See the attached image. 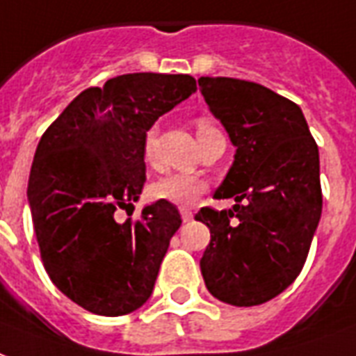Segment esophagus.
I'll return each mask as SVG.
<instances>
[{
  "instance_id": "obj_1",
  "label": "esophagus",
  "mask_w": 356,
  "mask_h": 356,
  "mask_svg": "<svg viewBox=\"0 0 356 356\" xmlns=\"http://www.w3.org/2000/svg\"><path fill=\"white\" fill-rule=\"evenodd\" d=\"M192 217H194V213H192L191 209L181 207V218H183V222H188V220H192Z\"/></svg>"
}]
</instances>
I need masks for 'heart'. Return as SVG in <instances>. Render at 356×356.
Listing matches in <instances>:
<instances>
[{"instance_id": "obj_1", "label": "heart", "mask_w": 356, "mask_h": 356, "mask_svg": "<svg viewBox=\"0 0 356 356\" xmlns=\"http://www.w3.org/2000/svg\"><path fill=\"white\" fill-rule=\"evenodd\" d=\"M196 131H198L200 143L213 136H222V131L217 126L211 124L209 120L200 118L196 122ZM156 126L147 130L143 139V154L147 162L154 158V149H156ZM205 181L196 175L188 173H165L158 177L154 183L149 186V196L156 202H168L173 205H192L196 200L204 194Z\"/></svg>"}]
</instances>
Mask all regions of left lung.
I'll use <instances>...</instances> for the list:
<instances>
[{
	"label": "left lung",
	"mask_w": 356,
	"mask_h": 356,
	"mask_svg": "<svg viewBox=\"0 0 356 356\" xmlns=\"http://www.w3.org/2000/svg\"><path fill=\"white\" fill-rule=\"evenodd\" d=\"M200 90L236 147L215 198L232 209L202 207L196 220L211 241L200 260L213 296L238 307L264 304L304 268L323 211L318 149L298 105L262 84L200 77Z\"/></svg>",
	"instance_id": "8db88e82"
}]
</instances>
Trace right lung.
<instances>
[{"label": "right lung", "mask_w": 356, "mask_h": 356, "mask_svg": "<svg viewBox=\"0 0 356 356\" xmlns=\"http://www.w3.org/2000/svg\"><path fill=\"white\" fill-rule=\"evenodd\" d=\"M196 92L191 75L128 73L86 88L39 141L28 181L33 230L49 277L86 312L118 317L136 312L154 289L177 207L134 209L145 185L147 130Z\"/></svg>", "instance_id": "1"}]
</instances>
